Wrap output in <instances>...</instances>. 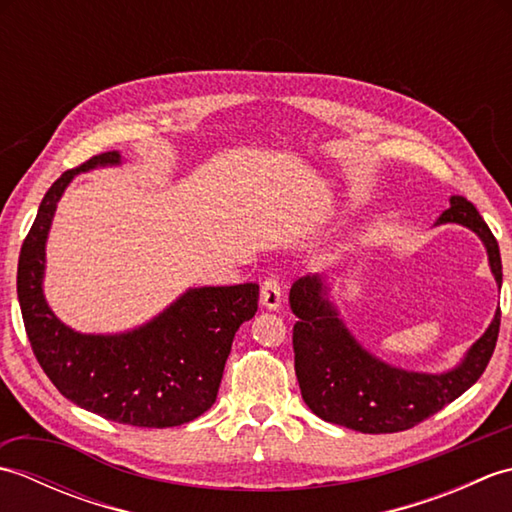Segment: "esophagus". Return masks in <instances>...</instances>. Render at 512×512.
Listing matches in <instances>:
<instances>
[{
    "label": "esophagus",
    "mask_w": 512,
    "mask_h": 512,
    "mask_svg": "<svg viewBox=\"0 0 512 512\" xmlns=\"http://www.w3.org/2000/svg\"><path fill=\"white\" fill-rule=\"evenodd\" d=\"M262 306L268 310H279L281 306V281L270 275L262 281Z\"/></svg>",
    "instance_id": "obj_1"
}]
</instances>
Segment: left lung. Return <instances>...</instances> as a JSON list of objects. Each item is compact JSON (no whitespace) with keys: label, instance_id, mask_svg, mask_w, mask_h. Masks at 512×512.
<instances>
[{"label":"left lung","instance_id":"8db88e82","mask_svg":"<svg viewBox=\"0 0 512 512\" xmlns=\"http://www.w3.org/2000/svg\"><path fill=\"white\" fill-rule=\"evenodd\" d=\"M449 222L471 228L482 239L495 281L502 286L497 239L475 206L462 195H453L436 224ZM328 292L319 275L301 277L290 288V308L299 317L292 328V347L301 396L325 422L361 433L411 429L475 385L491 361L502 321L499 308L458 367L442 374H420L369 354L339 319Z\"/></svg>","mask_w":512,"mask_h":512}]
</instances>
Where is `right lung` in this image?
<instances>
[{
    "instance_id": "obj_1",
    "label": "right lung",
    "mask_w": 512,
    "mask_h": 512,
    "mask_svg": "<svg viewBox=\"0 0 512 512\" xmlns=\"http://www.w3.org/2000/svg\"><path fill=\"white\" fill-rule=\"evenodd\" d=\"M107 165H121V154L92 156L43 195L17 264L21 317L41 369L74 405L132 427H180L215 402L233 336L257 312L259 286L191 288L123 334H81L61 323L43 297L52 217L76 173Z\"/></svg>"
}]
</instances>
